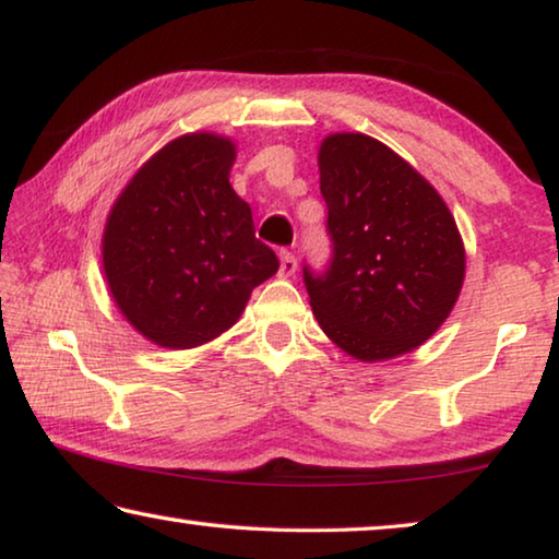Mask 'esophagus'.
Returning <instances> with one entry per match:
<instances>
[{"label":"esophagus","instance_id":"1","mask_svg":"<svg viewBox=\"0 0 559 559\" xmlns=\"http://www.w3.org/2000/svg\"><path fill=\"white\" fill-rule=\"evenodd\" d=\"M295 272H297V257L287 250H282L280 252V274L282 277H292Z\"/></svg>","mask_w":559,"mask_h":559}]
</instances>
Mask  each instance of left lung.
Segmentation results:
<instances>
[{
  "mask_svg": "<svg viewBox=\"0 0 559 559\" xmlns=\"http://www.w3.org/2000/svg\"><path fill=\"white\" fill-rule=\"evenodd\" d=\"M330 260L302 264L309 305L332 342L362 362L419 347L448 320L465 250L448 204L400 154L367 134L320 147Z\"/></svg>",
  "mask_w": 559,
  "mask_h": 559,
  "instance_id": "obj_1",
  "label": "left lung"
}]
</instances>
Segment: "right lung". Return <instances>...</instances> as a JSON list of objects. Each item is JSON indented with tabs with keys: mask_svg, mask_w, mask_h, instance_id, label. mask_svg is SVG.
<instances>
[{
	"mask_svg": "<svg viewBox=\"0 0 559 559\" xmlns=\"http://www.w3.org/2000/svg\"><path fill=\"white\" fill-rule=\"evenodd\" d=\"M235 144L217 134L169 142L124 187L102 257L115 302L159 347L190 349L229 330L252 289L280 270L229 185Z\"/></svg>",
	"mask_w": 559,
	"mask_h": 559,
	"instance_id": "add662e5",
	"label": "right lung"
}]
</instances>
